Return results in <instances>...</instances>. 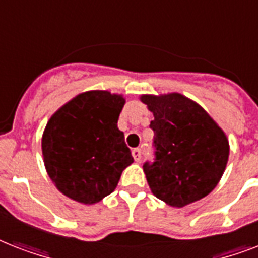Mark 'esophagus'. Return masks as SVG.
<instances>
[{"label": "esophagus", "mask_w": 258, "mask_h": 258, "mask_svg": "<svg viewBox=\"0 0 258 258\" xmlns=\"http://www.w3.org/2000/svg\"><path fill=\"white\" fill-rule=\"evenodd\" d=\"M133 157L137 162H139L142 159V151L139 149H134L133 150Z\"/></svg>", "instance_id": "esophagus-1"}]
</instances>
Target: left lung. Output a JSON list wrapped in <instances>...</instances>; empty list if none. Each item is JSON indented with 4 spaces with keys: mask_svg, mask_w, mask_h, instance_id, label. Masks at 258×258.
<instances>
[{
    "mask_svg": "<svg viewBox=\"0 0 258 258\" xmlns=\"http://www.w3.org/2000/svg\"><path fill=\"white\" fill-rule=\"evenodd\" d=\"M153 112L155 159L146 162L151 191L174 208L200 201L213 191L226 169L229 141L196 101L180 93L142 95Z\"/></svg>",
    "mask_w": 258,
    "mask_h": 258,
    "instance_id": "obj_1",
    "label": "left lung"
}]
</instances>
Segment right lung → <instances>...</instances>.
Wrapping results in <instances>:
<instances>
[{
  "mask_svg": "<svg viewBox=\"0 0 258 258\" xmlns=\"http://www.w3.org/2000/svg\"><path fill=\"white\" fill-rule=\"evenodd\" d=\"M125 100L108 91L75 96L52 115L42 134L46 172L64 196L92 205L116 188L134 162L117 128Z\"/></svg>",
  "mask_w": 258,
  "mask_h": 258,
  "instance_id": "add662e5",
  "label": "right lung"
}]
</instances>
